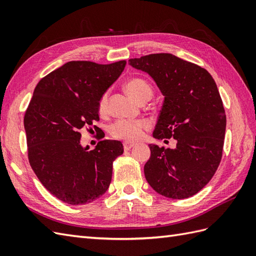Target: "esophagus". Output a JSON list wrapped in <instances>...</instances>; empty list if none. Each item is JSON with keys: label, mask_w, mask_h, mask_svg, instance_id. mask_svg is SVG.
Masks as SVG:
<instances>
[{"label": "esophagus", "mask_w": 256, "mask_h": 256, "mask_svg": "<svg viewBox=\"0 0 256 256\" xmlns=\"http://www.w3.org/2000/svg\"><path fill=\"white\" fill-rule=\"evenodd\" d=\"M135 146L134 142H126L123 144V147H124V150H130V148H133Z\"/></svg>", "instance_id": "obj_1"}]
</instances>
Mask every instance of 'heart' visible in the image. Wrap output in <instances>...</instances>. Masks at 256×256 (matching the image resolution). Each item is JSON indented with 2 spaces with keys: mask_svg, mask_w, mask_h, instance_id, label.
Returning <instances> with one entry per match:
<instances>
[{
  "mask_svg": "<svg viewBox=\"0 0 256 256\" xmlns=\"http://www.w3.org/2000/svg\"><path fill=\"white\" fill-rule=\"evenodd\" d=\"M128 93L132 96L137 102H140L145 98H152V90L150 85L142 78H134L128 80L126 85ZM108 108V98L107 94H104L100 102V114H104ZM147 128V122L142 120L130 121V120H119L112 124L110 128V134L114 138L126 140H137L142 135V130Z\"/></svg>",
  "mask_w": 256,
  "mask_h": 256,
  "instance_id": "obj_1",
  "label": "heart"
}]
</instances>
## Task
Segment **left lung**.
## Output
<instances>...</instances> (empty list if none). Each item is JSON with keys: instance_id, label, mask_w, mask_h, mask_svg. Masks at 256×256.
Segmentation results:
<instances>
[{"instance_id": "1", "label": "left lung", "mask_w": 256, "mask_h": 256, "mask_svg": "<svg viewBox=\"0 0 256 256\" xmlns=\"http://www.w3.org/2000/svg\"><path fill=\"white\" fill-rule=\"evenodd\" d=\"M128 64L152 76L164 96L152 136L176 140L174 149L149 144L145 178L166 198H189L211 180L222 159L226 116L214 78L172 54L132 58Z\"/></svg>"}]
</instances>
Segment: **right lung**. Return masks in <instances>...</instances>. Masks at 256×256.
<instances>
[{"mask_svg": "<svg viewBox=\"0 0 256 256\" xmlns=\"http://www.w3.org/2000/svg\"><path fill=\"white\" fill-rule=\"evenodd\" d=\"M126 64L69 62L34 88L24 119L30 166L42 185L68 204L93 202L109 188L122 142L104 140L88 150L81 145L80 130L100 120V98Z\"/></svg>", "mask_w": 256, "mask_h": 256, "instance_id": "right-lung-1", "label": "right lung"}]
</instances>
